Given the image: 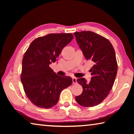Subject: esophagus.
Segmentation results:
<instances>
[{"label": "esophagus", "mask_w": 134, "mask_h": 134, "mask_svg": "<svg viewBox=\"0 0 134 134\" xmlns=\"http://www.w3.org/2000/svg\"><path fill=\"white\" fill-rule=\"evenodd\" d=\"M72 83L76 84L77 83V79L76 77H72Z\"/></svg>", "instance_id": "1"}]
</instances>
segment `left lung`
Segmentation results:
<instances>
[{"instance_id": "8db88e82", "label": "left lung", "mask_w": 134, "mask_h": 134, "mask_svg": "<svg viewBox=\"0 0 134 134\" xmlns=\"http://www.w3.org/2000/svg\"><path fill=\"white\" fill-rule=\"evenodd\" d=\"M74 35L86 60L94 64L90 82L85 78L77 80L83 89L76 100L84 107H93L105 100L113 87L118 71L115 49L107 38L93 32H76Z\"/></svg>"}]
</instances>
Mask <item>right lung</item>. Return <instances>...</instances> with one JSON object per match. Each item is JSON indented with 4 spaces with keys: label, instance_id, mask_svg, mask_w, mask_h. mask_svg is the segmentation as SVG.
<instances>
[{
    "label": "right lung",
    "instance_id": "right-lung-1",
    "mask_svg": "<svg viewBox=\"0 0 134 134\" xmlns=\"http://www.w3.org/2000/svg\"><path fill=\"white\" fill-rule=\"evenodd\" d=\"M73 38L69 33L49 34L35 39L25 53L21 80L26 96L38 107H53L61 92L72 84L70 77L57 75L49 65Z\"/></svg>",
    "mask_w": 134,
    "mask_h": 134
}]
</instances>
